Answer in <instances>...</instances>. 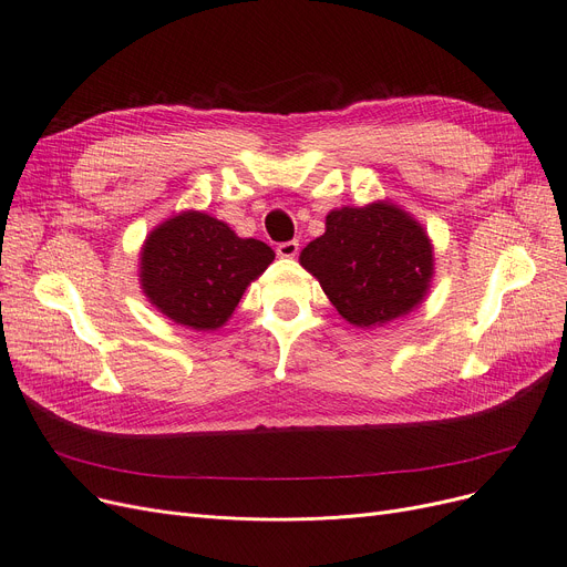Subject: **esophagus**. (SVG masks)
Returning a JSON list of instances; mask_svg holds the SVG:
<instances>
[{
    "mask_svg": "<svg viewBox=\"0 0 567 567\" xmlns=\"http://www.w3.org/2000/svg\"><path fill=\"white\" fill-rule=\"evenodd\" d=\"M298 251H300V241H284V245H279L277 247V254L281 256V258H295L298 256Z\"/></svg>",
    "mask_w": 567,
    "mask_h": 567,
    "instance_id": "34e87169",
    "label": "esophagus"
}]
</instances>
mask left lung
Listing matches in <instances>:
<instances>
[{
  "label": "left lung",
  "instance_id": "1",
  "mask_svg": "<svg viewBox=\"0 0 567 567\" xmlns=\"http://www.w3.org/2000/svg\"><path fill=\"white\" fill-rule=\"evenodd\" d=\"M300 265L355 328H381L417 309L434 279V245L422 224L390 200L339 207Z\"/></svg>",
  "mask_w": 567,
  "mask_h": 567
}]
</instances>
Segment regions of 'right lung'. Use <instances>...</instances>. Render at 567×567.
Returning a JSON list of instances; mask_svg holds the SVG:
<instances>
[{
  "label": "right lung",
  "instance_id": "1",
  "mask_svg": "<svg viewBox=\"0 0 567 567\" xmlns=\"http://www.w3.org/2000/svg\"><path fill=\"white\" fill-rule=\"evenodd\" d=\"M272 260L265 241L239 237L205 212L184 209L147 235L138 277L156 311L182 328L209 332L226 326Z\"/></svg>",
  "mask_w": 567,
  "mask_h": 567
}]
</instances>
